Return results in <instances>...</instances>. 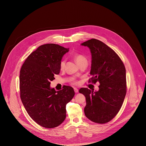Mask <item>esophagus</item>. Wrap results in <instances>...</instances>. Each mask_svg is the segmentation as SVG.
Instances as JSON below:
<instances>
[{
    "label": "esophagus",
    "mask_w": 146,
    "mask_h": 146,
    "mask_svg": "<svg viewBox=\"0 0 146 146\" xmlns=\"http://www.w3.org/2000/svg\"><path fill=\"white\" fill-rule=\"evenodd\" d=\"M74 91H75V93H78V92H79V90H78V89H77L76 88H74Z\"/></svg>",
    "instance_id": "34e87169"
}]
</instances>
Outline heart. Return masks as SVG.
<instances>
[{
	"instance_id": "obj_1",
	"label": "heart",
	"mask_w": 146,
	"mask_h": 146,
	"mask_svg": "<svg viewBox=\"0 0 146 146\" xmlns=\"http://www.w3.org/2000/svg\"><path fill=\"white\" fill-rule=\"evenodd\" d=\"M84 60H86V58L84 57L83 56H82L81 54H76L75 56V60L77 63H79ZM64 66H65V61L62 60V61H61V62H60V67L61 70H62L64 68Z\"/></svg>"
}]
</instances>
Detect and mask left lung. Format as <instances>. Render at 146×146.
<instances>
[{
    "label": "left lung",
    "instance_id": "obj_1",
    "mask_svg": "<svg viewBox=\"0 0 146 146\" xmlns=\"http://www.w3.org/2000/svg\"><path fill=\"white\" fill-rule=\"evenodd\" d=\"M88 46L92 55L90 82L100 83L94 92L81 88L86 98L84 113L92 121L104 124L111 120L120 110L126 93V70L119 56L104 42L92 39L81 44Z\"/></svg>",
    "mask_w": 146,
    "mask_h": 146
}]
</instances>
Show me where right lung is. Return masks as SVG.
Segmentation results:
<instances>
[{"label":"right lung","mask_w":146,"mask_h":146,"mask_svg":"<svg viewBox=\"0 0 146 146\" xmlns=\"http://www.w3.org/2000/svg\"><path fill=\"white\" fill-rule=\"evenodd\" d=\"M68 51L69 48L58 44H44L32 52L21 67L22 102L31 118L44 127L53 128L62 123L66 106L75 95L70 86L58 91L50 86L54 75L60 74L63 56Z\"/></svg>","instance_id":"right-lung-1"}]
</instances>
